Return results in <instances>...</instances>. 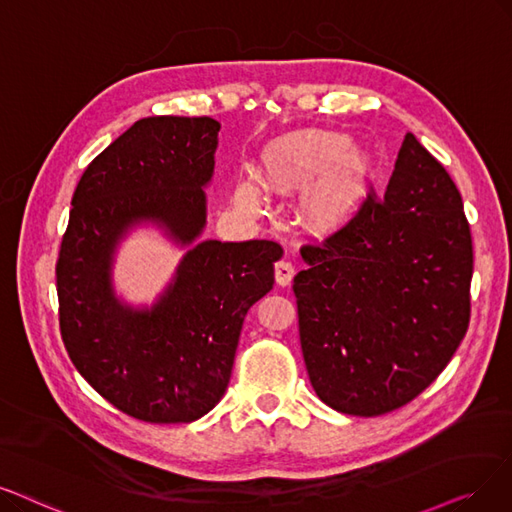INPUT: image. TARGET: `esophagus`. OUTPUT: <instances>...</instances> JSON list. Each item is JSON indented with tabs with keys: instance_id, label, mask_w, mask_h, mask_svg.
Listing matches in <instances>:
<instances>
[{
	"instance_id": "obj_1",
	"label": "esophagus",
	"mask_w": 512,
	"mask_h": 512,
	"mask_svg": "<svg viewBox=\"0 0 512 512\" xmlns=\"http://www.w3.org/2000/svg\"><path fill=\"white\" fill-rule=\"evenodd\" d=\"M294 277V264L290 258H281L275 262V279L279 285H290Z\"/></svg>"
}]
</instances>
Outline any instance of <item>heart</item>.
<instances>
[{
  "label": "heart",
  "mask_w": 512,
  "mask_h": 512,
  "mask_svg": "<svg viewBox=\"0 0 512 512\" xmlns=\"http://www.w3.org/2000/svg\"><path fill=\"white\" fill-rule=\"evenodd\" d=\"M262 180L241 176L235 199L241 208L258 212L267 187L290 193L317 182L309 197V210L317 222H334L349 212L361 195L367 176V157L351 147L344 134L325 130H300L271 140L262 149Z\"/></svg>",
  "instance_id": "obj_1"
}]
</instances>
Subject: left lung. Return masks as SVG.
<instances>
[{"instance_id":"obj_1","label":"left lung","mask_w":512,"mask_h":512,"mask_svg":"<svg viewBox=\"0 0 512 512\" xmlns=\"http://www.w3.org/2000/svg\"><path fill=\"white\" fill-rule=\"evenodd\" d=\"M298 332L317 397L382 416L416 399L454 357L470 321L473 237L452 176L405 134L382 197L300 248Z\"/></svg>"}]
</instances>
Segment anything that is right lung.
I'll return each mask as SVG.
<instances>
[{
  "instance_id": "obj_1",
  "label": "right lung",
  "mask_w": 512,
  "mask_h": 512,
  "mask_svg": "<svg viewBox=\"0 0 512 512\" xmlns=\"http://www.w3.org/2000/svg\"><path fill=\"white\" fill-rule=\"evenodd\" d=\"M218 132L212 117L138 119L90 161L71 199L56 260L60 336L94 391L142 422H193L222 399L243 319L283 254L269 239L201 241L153 309L115 298L111 262L128 227L157 220L180 243L203 231Z\"/></svg>"
}]
</instances>
